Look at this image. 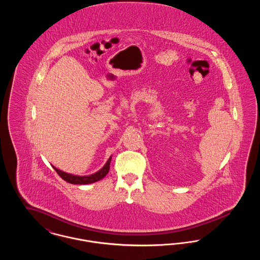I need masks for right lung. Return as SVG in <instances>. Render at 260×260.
I'll return each instance as SVG.
<instances>
[{
  "label": "right lung",
  "instance_id": "obj_1",
  "mask_svg": "<svg viewBox=\"0 0 260 260\" xmlns=\"http://www.w3.org/2000/svg\"><path fill=\"white\" fill-rule=\"evenodd\" d=\"M110 161H111V157L109 158V160L107 161L105 166L100 171H99L98 173L91 174V175H87V176L73 175V174H70V173H64L60 170L54 168L53 166H52V168L54 169V171L56 173H58V175L61 177L63 180L67 181L71 184H89V183H93V182H96L100 179H102L108 173L109 169H110Z\"/></svg>",
  "mask_w": 260,
  "mask_h": 260
}]
</instances>
